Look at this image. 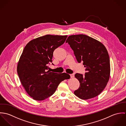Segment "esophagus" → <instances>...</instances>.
I'll return each mask as SVG.
<instances>
[{
    "label": "esophagus",
    "mask_w": 126,
    "mask_h": 126,
    "mask_svg": "<svg viewBox=\"0 0 126 126\" xmlns=\"http://www.w3.org/2000/svg\"><path fill=\"white\" fill-rule=\"evenodd\" d=\"M70 76L71 78H74V77L75 75H74V74H70Z\"/></svg>",
    "instance_id": "esophagus-1"
}]
</instances>
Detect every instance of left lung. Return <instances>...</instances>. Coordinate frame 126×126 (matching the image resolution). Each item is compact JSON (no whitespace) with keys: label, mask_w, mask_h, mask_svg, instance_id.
<instances>
[{"label":"left lung","mask_w":126,"mask_h":126,"mask_svg":"<svg viewBox=\"0 0 126 126\" xmlns=\"http://www.w3.org/2000/svg\"><path fill=\"white\" fill-rule=\"evenodd\" d=\"M74 51L77 62H83L84 76L76 73L79 81L75 94L81 99H88L99 95L104 89L110 75V58L105 47L98 41L84 34L73 35L66 41Z\"/></svg>","instance_id":"obj_1"}]
</instances>
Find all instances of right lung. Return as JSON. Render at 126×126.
<instances>
[{"label": "right lung", "instance_id": "add662e5", "mask_svg": "<svg viewBox=\"0 0 126 126\" xmlns=\"http://www.w3.org/2000/svg\"><path fill=\"white\" fill-rule=\"evenodd\" d=\"M67 35H46L34 39L25 46L18 62L17 71L27 93L33 99L43 100L52 95L59 84L69 79V74L47 71L54 50L62 45Z\"/></svg>", "mask_w": 126, "mask_h": 126}]
</instances>
